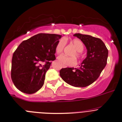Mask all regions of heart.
<instances>
[{"label": "heart", "instance_id": "1", "mask_svg": "<svg viewBox=\"0 0 122 122\" xmlns=\"http://www.w3.org/2000/svg\"><path fill=\"white\" fill-rule=\"evenodd\" d=\"M71 43L74 46L76 49V53H74L72 56H76L80 57V52H82L84 49L83 44L80 40L78 39H74L71 41ZM66 45V41L65 39H61L58 41L56 46V52L57 54H61L63 51ZM58 61L63 65L68 66H75L77 64V59L75 57H67L64 55H61L58 57Z\"/></svg>", "mask_w": 122, "mask_h": 122}]
</instances>
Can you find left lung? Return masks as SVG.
<instances>
[{"label": "left lung", "instance_id": "left-lung-1", "mask_svg": "<svg viewBox=\"0 0 122 122\" xmlns=\"http://www.w3.org/2000/svg\"><path fill=\"white\" fill-rule=\"evenodd\" d=\"M87 48V57L78 69L66 67L60 70V76L70 86L86 87L99 77L107 63L108 50L101 39L88 35L75 34Z\"/></svg>", "mask_w": 122, "mask_h": 122}]
</instances>
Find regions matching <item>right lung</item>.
I'll use <instances>...</instances> for the list:
<instances>
[{
  "label": "right lung",
  "instance_id": "add662e5",
  "mask_svg": "<svg viewBox=\"0 0 122 122\" xmlns=\"http://www.w3.org/2000/svg\"><path fill=\"white\" fill-rule=\"evenodd\" d=\"M61 37V35L40 33L21 43L11 61V79L18 90L31 94L41 88L51 61L56 59V46ZM44 62L45 65H42Z\"/></svg>",
  "mask_w": 122,
  "mask_h": 122
}]
</instances>
